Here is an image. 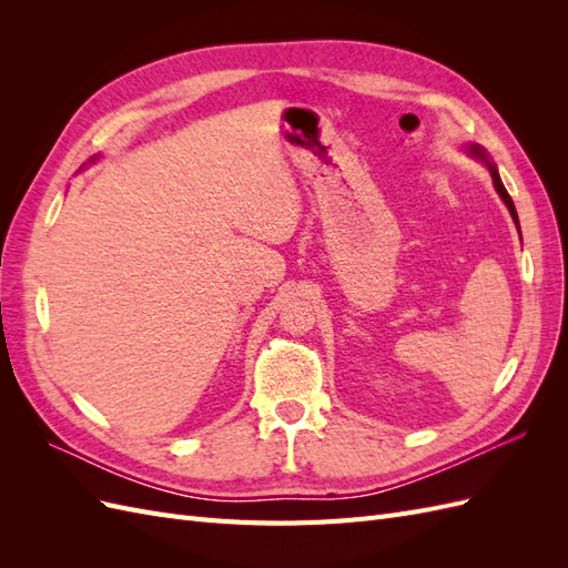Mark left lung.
Masks as SVG:
<instances>
[{"mask_svg":"<svg viewBox=\"0 0 568 568\" xmlns=\"http://www.w3.org/2000/svg\"><path fill=\"white\" fill-rule=\"evenodd\" d=\"M469 153H471V156H476V159H480V161H484L486 165H488V170H490V175H493V184H495V192L497 194H500V199L505 201V205H507V209H509V213H511V220L514 222H517V227H519V215H517V209H514V201H511V196L507 194V189H505V184H503V180H500V175H497V168L488 161V156H486V151L484 149H480L478 144H471L469 146Z\"/></svg>","mask_w":568,"mask_h":568,"instance_id":"obj_1","label":"left lung"}]
</instances>
